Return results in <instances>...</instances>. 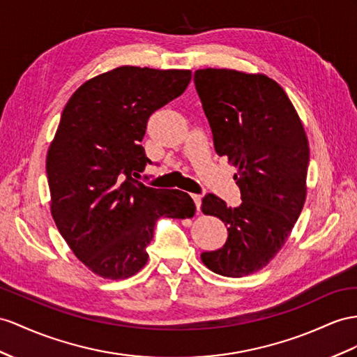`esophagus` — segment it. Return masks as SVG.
<instances>
[{
  "mask_svg": "<svg viewBox=\"0 0 357 357\" xmlns=\"http://www.w3.org/2000/svg\"><path fill=\"white\" fill-rule=\"evenodd\" d=\"M191 197H193L195 204H196V209H197V213H199L200 211V205H202V199H200L199 195H191Z\"/></svg>",
  "mask_w": 357,
  "mask_h": 357,
  "instance_id": "34e87169",
  "label": "esophagus"
}]
</instances>
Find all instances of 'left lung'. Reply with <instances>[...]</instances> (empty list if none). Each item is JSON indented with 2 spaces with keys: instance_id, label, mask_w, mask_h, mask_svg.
Returning a JSON list of instances; mask_svg holds the SVG:
<instances>
[{
  "instance_id": "obj_1",
  "label": "left lung",
  "mask_w": 357,
  "mask_h": 357,
  "mask_svg": "<svg viewBox=\"0 0 357 357\" xmlns=\"http://www.w3.org/2000/svg\"><path fill=\"white\" fill-rule=\"evenodd\" d=\"M195 86L215 152L236 167L243 200L227 206L205 195L202 211L220 218L227 240L200 258L217 274L243 278L276 257L303 209L307 139L289 98L266 75L208 68L195 72Z\"/></svg>"
}]
</instances>
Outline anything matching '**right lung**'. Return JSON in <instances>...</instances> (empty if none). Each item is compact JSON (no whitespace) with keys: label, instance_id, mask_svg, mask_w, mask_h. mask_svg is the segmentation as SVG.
Returning <instances> with one entry per match:
<instances>
[{"label":"right lung","instance_id":"obj_1","mask_svg":"<svg viewBox=\"0 0 357 357\" xmlns=\"http://www.w3.org/2000/svg\"><path fill=\"white\" fill-rule=\"evenodd\" d=\"M190 79V70L121 66L86 81L63 109L47 155L51 214L75 257L100 278L140 271L158 218L196 213L184 191L134 179L151 164L140 144L151 114Z\"/></svg>","mask_w":357,"mask_h":357}]
</instances>
